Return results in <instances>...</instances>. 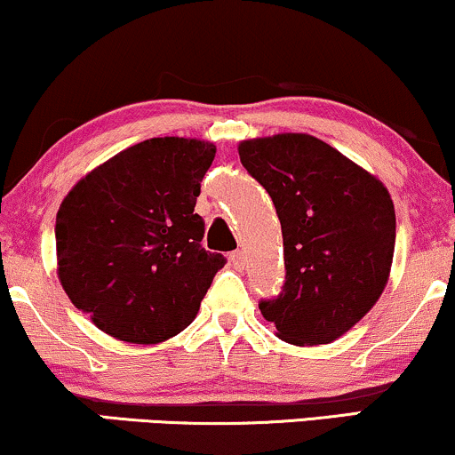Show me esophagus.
I'll list each match as a JSON object with an SVG mask.
<instances>
[{
	"mask_svg": "<svg viewBox=\"0 0 455 455\" xmlns=\"http://www.w3.org/2000/svg\"><path fill=\"white\" fill-rule=\"evenodd\" d=\"M228 260H231V265L235 267V269H243L245 267V256L242 250H235L228 254Z\"/></svg>",
	"mask_w": 455,
	"mask_h": 455,
	"instance_id": "obj_1",
	"label": "esophagus"
}]
</instances>
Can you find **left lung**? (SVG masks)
Returning a JSON list of instances; mask_svg holds the SVG:
<instances>
[{"label":"left lung","mask_w":455,"mask_h":455,"mask_svg":"<svg viewBox=\"0 0 455 455\" xmlns=\"http://www.w3.org/2000/svg\"><path fill=\"white\" fill-rule=\"evenodd\" d=\"M239 158L282 222L286 282L260 314L294 346L335 341L369 314L390 275L396 213L386 186L305 133L245 140Z\"/></svg>","instance_id":"1"}]
</instances>
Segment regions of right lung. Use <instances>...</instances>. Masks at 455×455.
I'll list each match as a JSON object with an SVG mask.
<instances>
[{
    "label": "right lung",
    "mask_w": 455,
    "mask_h": 455,
    "mask_svg": "<svg viewBox=\"0 0 455 455\" xmlns=\"http://www.w3.org/2000/svg\"><path fill=\"white\" fill-rule=\"evenodd\" d=\"M216 146L152 138L82 178L57 213L59 280L97 328L127 343H161L195 320L222 254L201 245L195 213Z\"/></svg>",
    "instance_id": "obj_1"
}]
</instances>
